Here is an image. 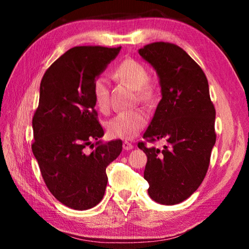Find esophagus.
<instances>
[{"label":"esophagus","instance_id":"34e87169","mask_svg":"<svg viewBox=\"0 0 249 249\" xmlns=\"http://www.w3.org/2000/svg\"><path fill=\"white\" fill-rule=\"evenodd\" d=\"M123 148H124L125 150H130V149L134 148V145L132 144V142L125 141V142H123Z\"/></svg>","mask_w":249,"mask_h":249}]
</instances>
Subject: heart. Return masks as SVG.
I'll list each match as a JSON object with an SVG mask.
<instances>
[{
    "mask_svg": "<svg viewBox=\"0 0 249 249\" xmlns=\"http://www.w3.org/2000/svg\"><path fill=\"white\" fill-rule=\"evenodd\" d=\"M114 75L117 79L124 80L137 90L138 99L142 102L149 103L154 99L153 87L148 80L149 74L146 67L142 62L127 58L117 65L114 69ZM92 94L94 102L101 111L105 112L109 107V88L107 79L100 75L92 84ZM147 123V114L141 108L123 111L109 120L107 124V130L109 137L120 140H132L144 128Z\"/></svg>",
    "mask_w": 249,
    "mask_h": 249,
    "instance_id": "1",
    "label": "heart"
}]
</instances>
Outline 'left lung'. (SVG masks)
<instances>
[{
	"mask_svg": "<svg viewBox=\"0 0 249 249\" xmlns=\"http://www.w3.org/2000/svg\"><path fill=\"white\" fill-rule=\"evenodd\" d=\"M159 78L161 100L142 138L165 140L160 150L138 142L147 156L148 195L160 204L187 200L203 181L215 145V108L200 66L179 46L153 43L138 50Z\"/></svg>",
	"mask_w": 249,
	"mask_h": 249,
	"instance_id": "left-lung-1",
	"label": "left lung"
}]
</instances>
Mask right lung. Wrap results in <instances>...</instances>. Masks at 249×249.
Masks as SVG:
<instances>
[{
	"label": "right lung",
	"instance_id": "right-lung-1",
	"mask_svg": "<svg viewBox=\"0 0 249 249\" xmlns=\"http://www.w3.org/2000/svg\"><path fill=\"white\" fill-rule=\"evenodd\" d=\"M121 48L73 47L41 79L32 149L49 191L70 209L89 210L100 203L107 184V167L122 151V141L100 140L104 130L92 94L94 80ZM87 145L94 149L91 153Z\"/></svg>",
	"mask_w": 249,
	"mask_h": 249
}]
</instances>
